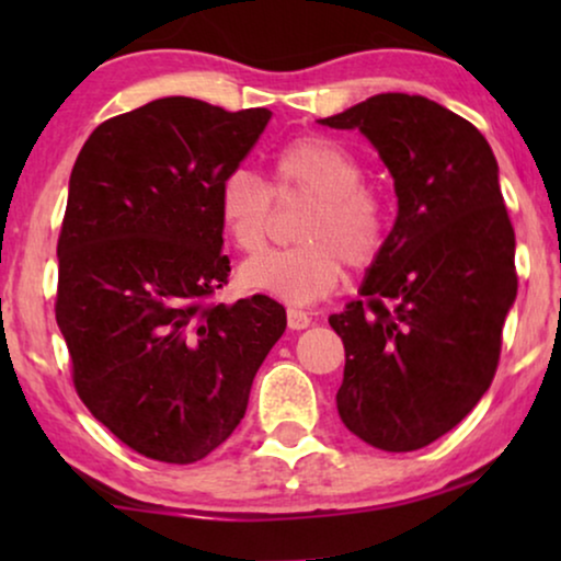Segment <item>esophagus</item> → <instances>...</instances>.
<instances>
[{"label": "esophagus", "mask_w": 561, "mask_h": 561, "mask_svg": "<svg viewBox=\"0 0 561 561\" xmlns=\"http://www.w3.org/2000/svg\"><path fill=\"white\" fill-rule=\"evenodd\" d=\"M286 319H288V329H294V332H301V329L311 327V317H309V313H306V311L288 309Z\"/></svg>", "instance_id": "1"}]
</instances>
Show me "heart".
<instances>
[{
  "label": "heart",
  "mask_w": 561,
  "mask_h": 561,
  "mask_svg": "<svg viewBox=\"0 0 561 561\" xmlns=\"http://www.w3.org/2000/svg\"><path fill=\"white\" fill-rule=\"evenodd\" d=\"M273 186L250 171H229L217 188V214L237 250L260 252L278 202L309 198L294 248L252 257L240 267L250 290L309 306L332 294L344 265L370 267L386 248L388 221L380 198L363 186V165L340 142L321 135L296 137L273 156Z\"/></svg>",
  "instance_id": "b5f03b06"
}]
</instances>
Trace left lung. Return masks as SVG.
Segmentation results:
<instances>
[{
    "label": "left lung",
    "mask_w": 561,
    "mask_h": 561,
    "mask_svg": "<svg viewBox=\"0 0 561 561\" xmlns=\"http://www.w3.org/2000/svg\"><path fill=\"white\" fill-rule=\"evenodd\" d=\"M319 122L359 129L398 196L363 298L329 317L347 357L336 411L370 447L421 449L485 396L516 301L495 156L478 127L426 96L378 94Z\"/></svg>",
    "instance_id": "left-lung-1"
}]
</instances>
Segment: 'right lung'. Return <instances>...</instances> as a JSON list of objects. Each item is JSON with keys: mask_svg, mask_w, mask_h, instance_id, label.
<instances>
[{"mask_svg": "<svg viewBox=\"0 0 561 561\" xmlns=\"http://www.w3.org/2000/svg\"><path fill=\"white\" fill-rule=\"evenodd\" d=\"M267 110L165 96L99 125L76 158L58 237L56 321L73 388L137 455L191 465L229 439L286 309L227 286L217 188Z\"/></svg>", "mask_w": 561, "mask_h": 561, "instance_id": "1", "label": "right lung"}]
</instances>
